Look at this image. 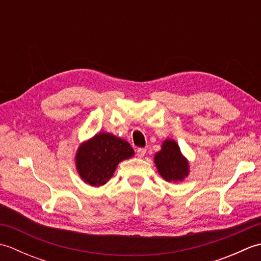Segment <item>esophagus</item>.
<instances>
[{
    "instance_id": "esophagus-1",
    "label": "esophagus",
    "mask_w": 261,
    "mask_h": 261,
    "mask_svg": "<svg viewBox=\"0 0 261 261\" xmlns=\"http://www.w3.org/2000/svg\"><path fill=\"white\" fill-rule=\"evenodd\" d=\"M146 151H147L146 148H139L137 150V156L139 157V158H142L146 154Z\"/></svg>"
}]
</instances>
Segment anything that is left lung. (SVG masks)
<instances>
[{
  "mask_svg": "<svg viewBox=\"0 0 261 261\" xmlns=\"http://www.w3.org/2000/svg\"><path fill=\"white\" fill-rule=\"evenodd\" d=\"M153 162L159 175L166 181H181L190 175V163L174 139H166L163 142L162 149L154 154Z\"/></svg>",
  "mask_w": 261,
  "mask_h": 261,
  "instance_id": "obj_1",
  "label": "left lung"
}]
</instances>
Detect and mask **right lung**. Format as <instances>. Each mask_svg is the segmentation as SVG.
Segmentation results:
<instances>
[{
    "label": "right lung",
    "instance_id": "1",
    "mask_svg": "<svg viewBox=\"0 0 261 261\" xmlns=\"http://www.w3.org/2000/svg\"><path fill=\"white\" fill-rule=\"evenodd\" d=\"M135 156V150L124 139L109 132H98L77 148L75 166L82 180L93 187L107 184L118 165Z\"/></svg>",
    "mask_w": 261,
    "mask_h": 261
}]
</instances>
